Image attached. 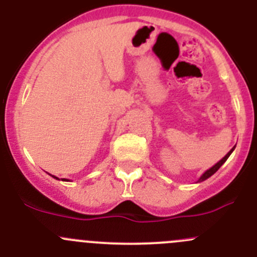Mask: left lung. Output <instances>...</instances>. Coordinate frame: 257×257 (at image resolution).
<instances>
[{
    "instance_id": "obj_1",
    "label": "left lung",
    "mask_w": 257,
    "mask_h": 257,
    "mask_svg": "<svg viewBox=\"0 0 257 257\" xmlns=\"http://www.w3.org/2000/svg\"><path fill=\"white\" fill-rule=\"evenodd\" d=\"M235 147H236V145H235ZM235 147L234 148H232V149L231 150H230V152L229 153H227V154L226 155H225V157L224 158H222V159L221 160H220V162L219 163H216V164H215L214 165V167H212V168H210V169L209 170H206V172L205 173H204V174L203 175H201V177H200V179H199V183H200V181H204V180H206V179H208V178H210V177H211V175L212 174H215V173H216L217 172V170H219V168L220 167H221V165L222 164H224V163L225 162H226V160H227V158H229L230 157V154H231V153H232V150H234L235 149Z\"/></svg>"
}]
</instances>
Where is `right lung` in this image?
Returning a JSON list of instances; mask_svg holds the SVG:
<instances>
[{
    "instance_id": "add662e5",
    "label": "right lung",
    "mask_w": 257,
    "mask_h": 257,
    "mask_svg": "<svg viewBox=\"0 0 257 257\" xmlns=\"http://www.w3.org/2000/svg\"><path fill=\"white\" fill-rule=\"evenodd\" d=\"M52 177H53L54 179H58L57 177H54V175H52ZM58 180H59V179H58ZM62 180H63V181H69V180H67V179H62Z\"/></svg>"
}]
</instances>
